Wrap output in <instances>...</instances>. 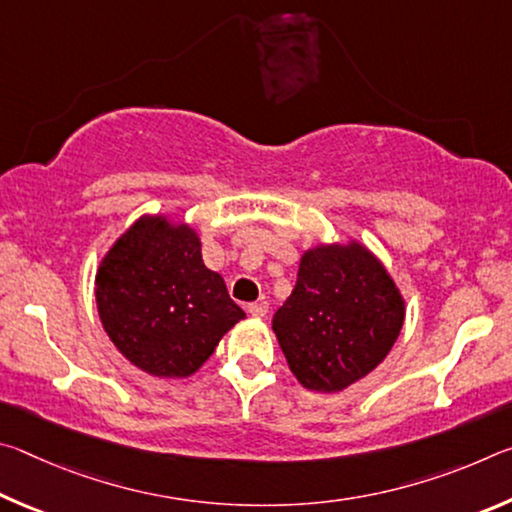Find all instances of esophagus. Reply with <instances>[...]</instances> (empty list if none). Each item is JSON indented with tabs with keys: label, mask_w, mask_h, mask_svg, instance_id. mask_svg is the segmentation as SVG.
Instances as JSON below:
<instances>
[{
	"label": "esophagus",
	"mask_w": 512,
	"mask_h": 512,
	"mask_svg": "<svg viewBox=\"0 0 512 512\" xmlns=\"http://www.w3.org/2000/svg\"><path fill=\"white\" fill-rule=\"evenodd\" d=\"M248 314L255 318H262L268 314V302L266 300H257L253 305H248Z\"/></svg>",
	"instance_id": "esophagus-1"
}]
</instances>
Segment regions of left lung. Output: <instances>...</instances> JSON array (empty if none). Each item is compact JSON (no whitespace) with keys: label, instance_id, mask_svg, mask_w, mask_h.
I'll return each mask as SVG.
<instances>
[{"label":"left lung","instance_id":"1","mask_svg":"<svg viewBox=\"0 0 512 512\" xmlns=\"http://www.w3.org/2000/svg\"><path fill=\"white\" fill-rule=\"evenodd\" d=\"M402 323L404 300L379 259L361 244H332L300 259L273 332L300 384L334 393L386 359Z\"/></svg>","mask_w":512,"mask_h":512}]
</instances>
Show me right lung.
<instances>
[{"label":"right lung","instance_id":"1","mask_svg":"<svg viewBox=\"0 0 512 512\" xmlns=\"http://www.w3.org/2000/svg\"><path fill=\"white\" fill-rule=\"evenodd\" d=\"M97 307L117 350L155 377L194 375L246 318L203 264L196 232L162 216L131 225L103 257Z\"/></svg>","mask_w":512,"mask_h":512}]
</instances>
